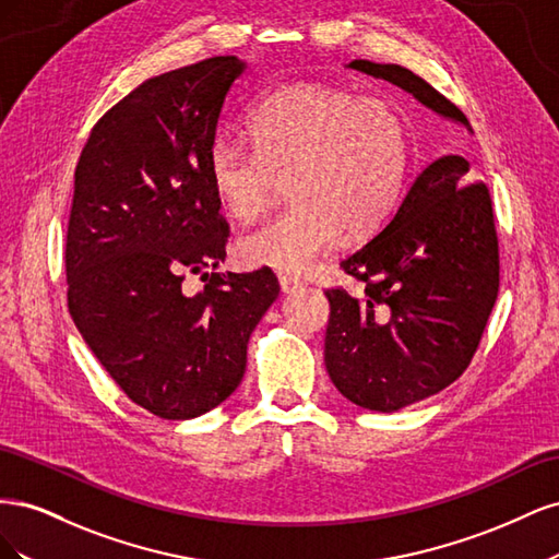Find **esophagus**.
<instances>
[{"mask_svg":"<svg viewBox=\"0 0 559 559\" xmlns=\"http://www.w3.org/2000/svg\"><path fill=\"white\" fill-rule=\"evenodd\" d=\"M300 280L298 277H292V275H280V289L282 294H292L296 289H300Z\"/></svg>","mask_w":559,"mask_h":559,"instance_id":"obj_1","label":"esophagus"}]
</instances>
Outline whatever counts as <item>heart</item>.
<instances>
[{"instance_id":"heart-1","label":"heart","mask_w":559,"mask_h":559,"mask_svg":"<svg viewBox=\"0 0 559 559\" xmlns=\"http://www.w3.org/2000/svg\"><path fill=\"white\" fill-rule=\"evenodd\" d=\"M247 148L216 138L207 154L210 186L235 222H253L289 179L292 207L247 233V265L302 273L349 235L392 214L411 167V130L384 99L321 83H292L253 103L245 116Z\"/></svg>"}]
</instances>
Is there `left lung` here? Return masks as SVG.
Masks as SVG:
<instances>
[{"label":"left lung","instance_id":"obj_1","mask_svg":"<svg viewBox=\"0 0 559 559\" xmlns=\"http://www.w3.org/2000/svg\"><path fill=\"white\" fill-rule=\"evenodd\" d=\"M347 70L394 83L473 134L466 116L401 64L352 60ZM471 163L441 156L413 181L380 235L341 263L364 292H326L324 361L347 401L396 413L460 378L499 294V242L485 183Z\"/></svg>","mask_w":559,"mask_h":559}]
</instances>
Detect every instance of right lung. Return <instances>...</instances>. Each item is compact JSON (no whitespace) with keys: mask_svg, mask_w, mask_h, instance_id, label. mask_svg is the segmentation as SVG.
Here are the masks:
<instances>
[{"mask_svg":"<svg viewBox=\"0 0 559 559\" xmlns=\"http://www.w3.org/2000/svg\"><path fill=\"white\" fill-rule=\"evenodd\" d=\"M247 70L218 56L144 81L81 151L67 228V306L132 403L193 419L242 382L247 343L280 296L270 267L212 273L228 226L207 177L226 97ZM211 277L186 295V274Z\"/></svg>","mask_w":559,"mask_h":559,"instance_id":"add662e5","label":"right lung"}]
</instances>
